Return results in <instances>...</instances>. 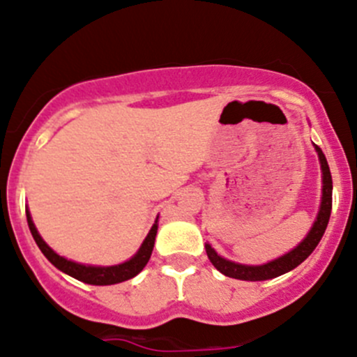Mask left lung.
<instances>
[{"mask_svg": "<svg viewBox=\"0 0 357 357\" xmlns=\"http://www.w3.org/2000/svg\"><path fill=\"white\" fill-rule=\"evenodd\" d=\"M314 148H316L317 157H319L321 172H323V197H321L319 213H317L316 221H314L312 228H310L309 234L305 235V238H303L296 248H293L291 251L286 252V255L279 256V258L272 259V261L268 263H263V265H242V263L230 261V259L218 255V252L214 251V248H211V244L206 242L207 258L211 259V263L216 266L221 274L231 279H241V281H266V279L279 278V275L296 268V266H298L303 259L309 258L310 252L316 249L321 237L324 235V230H326L328 221H330L333 181H331V172L330 167H328L326 157H324V153L321 151V148L317 146V144H314Z\"/></svg>", "mask_w": 357, "mask_h": 357, "instance_id": "1", "label": "left lung"}]
</instances>
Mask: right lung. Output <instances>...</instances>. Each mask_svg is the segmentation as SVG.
<instances>
[{
  "label": "right lung",
  "instance_id": "1",
  "mask_svg": "<svg viewBox=\"0 0 357 357\" xmlns=\"http://www.w3.org/2000/svg\"><path fill=\"white\" fill-rule=\"evenodd\" d=\"M27 216V225H29L31 235H33L34 242L38 244V248L41 249V252L45 255V258L59 268L64 274L71 275V278L78 279V281L86 282V284H94V286H109V284H119V282L129 281V279L136 278L141 271H143L144 266H146L148 259H150L151 251H153L155 245V237H157V230H158V218L155 220L153 227L151 230L148 231L146 238L143 241L141 248L137 249L136 255L132 256L127 261L119 263V265H112V266H98V265H83V263H76L73 259L64 258V256L57 255L47 242L41 238V235L38 234L36 227L33 223V218H31L29 209L26 211Z\"/></svg>",
  "mask_w": 357,
  "mask_h": 357
}]
</instances>
